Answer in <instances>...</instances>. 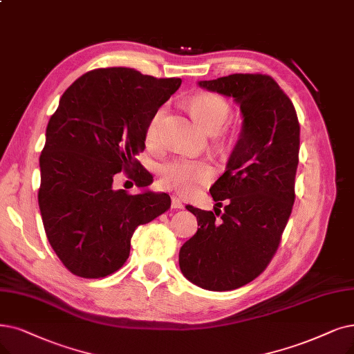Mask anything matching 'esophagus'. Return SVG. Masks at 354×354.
I'll return each mask as SVG.
<instances>
[{
  "label": "esophagus",
  "mask_w": 354,
  "mask_h": 354,
  "mask_svg": "<svg viewBox=\"0 0 354 354\" xmlns=\"http://www.w3.org/2000/svg\"><path fill=\"white\" fill-rule=\"evenodd\" d=\"M171 206H173L174 209H181V207H183V202L180 201V197H177V196H173V197H171Z\"/></svg>",
  "instance_id": "1"
}]
</instances>
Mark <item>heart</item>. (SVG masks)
Returning <instances> with one entry per match:
<instances>
[{"mask_svg":"<svg viewBox=\"0 0 354 354\" xmlns=\"http://www.w3.org/2000/svg\"><path fill=\"white\" fill-rule=\"evenodd\" d=\"M189 107L207 132H216L230 115V106L222 97L212 93L194 94L189 100ZM165 116V109L160 107L153 113L147 126V140L155 142L158 139ZM212 177V168L202 161L176 160L162 167V181L168 187H176L183 193H193L201 183Z\"/></svg>","mask_w":354,"mask_h":354,"instance_id":"b5f03b06","label":"heart"}]
</instances>
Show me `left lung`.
Masks as SVG:
<instances>
[{"label":"left lung","instance_id":"obj_1","mask_svg":"<svg viewBox=\"0 0 354 354\" xmlns=\"http://www.w3.org/2000/svg\"><path fill=\"white\" fill-rule=\"evenodd\" d=\"M197 86L239 106L241 132L225 173L210 187L225 212L187 205L197 232L183 244L180 270L206 290H234L256 279L280 243L295 202L299 122L279 84L261 74H232ZM220 218H218L217 216Z\"/></svg>","mask_w":354,"mask_h":354}]
</instances>
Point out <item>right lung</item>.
Masks as SVG:
<instances>
[{"label":"right lung","mask_w":354,"mask_h":354,"mask_svg":"<svg viewBox=\"0 0 354 354\" xmlns=\"http://www.w3.org/2000/svg\"><path fill=\"white\" fill-rule=\"evenodd\" d=\"M180 86V78L102 68L62 94L46 128L37 197L48 241L69 272L87 279L115 273L138 226L171 205L167 193L148 189L149 173H138V194L113 189V177L138 171L147 126Z\"/></svg>","instance_id":"obj_1"}]
</instances>
